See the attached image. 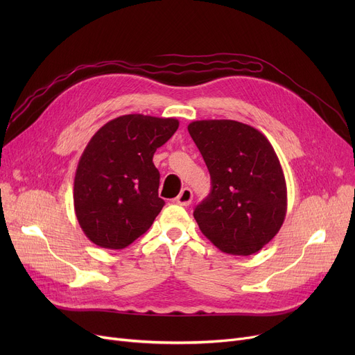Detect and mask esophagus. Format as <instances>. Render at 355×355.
I'll return each mask as SVG.
<instances>
[{
	"instance_id": "1",
	"label": "esophagus",
	"mask_w": 355,
	"mask_h": 355,
	"mask_svg": "<svg viewBox=\"0 0 355 355\" xmlns=\"http://www.w3.org/2000/svg\"><path fill=\"white\" fill-rule=\"evenodd\" d=\"M193 200V191L190 189H182L181 193L178 194V197L174 200V202L180 204V206H190V202Z\"/></svg>"
}]
</instances>
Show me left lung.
Masks as SVG:
<instances>
[{"mask_svg": "<svg viewBox=\"0 0 355 355\" xmlns=\"http://www.w3.org/2000/svg\"><path fill=\"white\" fill-rule=\"evenodd\" d=\"M189 132L206 162L211 191L194 218L221 252L249 256L281 230L286 209V181L268 138L232 119L194 121Z\"/></svg>", "mask_w": 355, "mask_h": 355, "instance_id": "8db88e82", "label": "left lung"}]
</instances>
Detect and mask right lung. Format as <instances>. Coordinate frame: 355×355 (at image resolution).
Masks as SVG:
<instances>
[{"instance_id": "1", "label": "right lung", "mask_w": 355, "mask_h": 355, "mask_svg": "<svg viewBox=\"0 0 355 355\" xmlns=\"http://www.w3.org/2000/svg\"><path fill=\"white\" fill-rule=\"evenodd\" d=\"M174 118L123 115L92 137L74 175L79 225L103 249H123L142 236L164 207L158 197L157 148L178 129Z\"/></svg>"}]
</instances>
